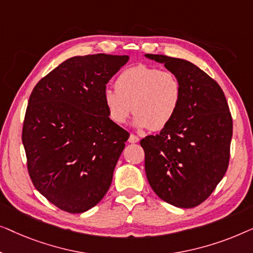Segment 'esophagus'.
<instances>
[{
    "label": "esophagus",
    "instance_id": "obj_1",
    "mask_svg": "<svg viewBox=\"0 0 253 253\" xmlns=\"http://www.w3.org/2000/svg\"><path fill=\"white\" fill-rule=\"evenodd\" d=\"M138 141H140V138H138V136H136V135L134 134L129 135V138H128V142H129V143H137Z\"/></svg>",
    "mask_w": 253,
    "mask_h": 253
}]
</instances>
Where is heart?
I'll use <instances>...</instances> for the list:
<instances>
[{
  "mask_svg": "<svg viewBox=\"0 0 253 253\" xmlns=\"http://www.w3.org/2000/svg\"><path fill=\"white\" fill-rule=\"evenodd\" d=\"M102 99L109 118L117 125L127 123L133 110L135 127L157 131L175 117L182 86L173 72L138 64L122 71L116 79V89L105 88Z\"/></svg>",
  "mask_w": 253,
  "mask_h": 253,
  "instance_id": "b5f03b06",
  "label": "heart"
}]
</instances>
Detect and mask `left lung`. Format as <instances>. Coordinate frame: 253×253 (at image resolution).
<instances>
[{"instance_id":"obj_1","label":"left lung","mask_w":253,"mask_h":253,"mask_svg":"<svg viewBox=\"0 0 253 253\" xmlns=\"http://www.w3.org/2000/svg\"><path fill=\"white\" fill-rule=\"evenodd\" d=\"M144 56L164 64L182 86L181 104L169 125L140 142L147 179L163 201L195 208L212 194L228 169L232 115L219 84L195 64L164 55Z\"/></svg>"}]
</instances>
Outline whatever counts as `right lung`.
I'll return each instance as SVG.
<instances>
[{"instance_id": "add662e5", "label": "right lung", "mask_w": 253, "mask_h": 253, "mask_svg": "<svg viewBox=\"0 0 253 253\" xmlns=\"http://www.w3.org/2000/svg\"><path fill=\"white\" fill-rule=\"evenodd\" d=\"M128 59L72 57L30 96L23 126L28 173L40 194L63 211H88L111 186L129 134L109 118L102 95Z\"/></svg>"}]
</instances>
